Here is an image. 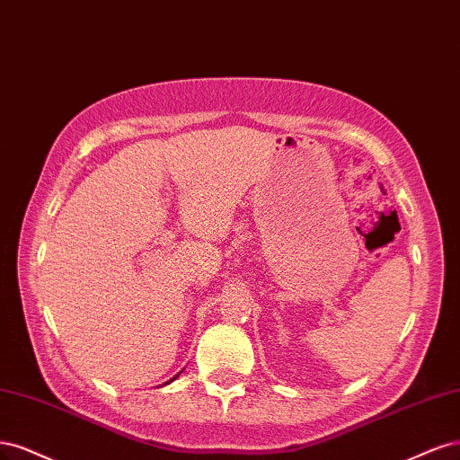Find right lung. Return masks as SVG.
<instances>
[{"label": "right lung", "instance_id": "add662e5", "mask_svg": "<svg viewBox=\"0 0 460 460\" xmlns=\"http://www.w3.org/2000/svg\"><path fill=\"white\" fill-rule=\"evenodd\" d=\"M177 376H180V375H175V376H173V378H172V380H175V378H177ZM172 380H168V382H166V384H170V382H172Z\"/></svg>", "mask_w": 460, "mask_h": 460}]
</instances>
